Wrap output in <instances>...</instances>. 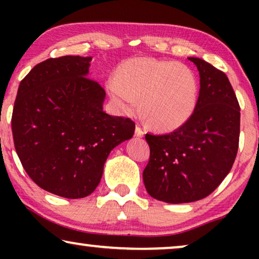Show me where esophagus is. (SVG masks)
Here are the masks:
<instances>
[{
  "label": "esophagus",
  "instance_id": "obj_1",
  "mask_svg": "<svg viewBox=\"0 0 259 259\" xmlns=\"http://www.w3.org/2000/svg\"><path fill=\"white\" fill-rule=\"evenodd\" d=\"M145 134V132H144V130L141 128V127L139 126V125H137V127H136V136L137 137H139V138H141Z\"/></svg>",
  "mask_w": 259,
  "mask_h": 259
}]
</instances>
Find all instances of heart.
Wrapping results in <instances>:
<instances>
[{
  "instance_id": "1",
  "label": "heart",
  "mask_w": 259,
  "mask_h": 259,
  "mask_svg": "<svg viewBox=\"0 0 259 259\" xmlns=\"http://www.w3.org/2000/svg\"><path fill=\"white\" fill-rule=\"evenodd\" d=\"M119 108L141 113L152 128L171 132L183 126L198 104L199 80L190 67L152 58L127 60L108 81Z\"/></svg>"
}]
</instances>
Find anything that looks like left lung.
Wrapping results in <instances>:
<instances>
[{
	"label": "left lung",
	"instance_id": "left-lung-1",
	"mask_svg": "<svg viewBox=\"0 0 259 259\" xmlns=\"http://www.w3.org/2000/svg\"><path fill=\"white\" fill-rule=\"evenodd\" d=\"M200 75L193 114L168 134H146L150 160L143 172L146 191L169 204L191 203L211 194L228 176L239 145L240 107L226 74L189 58Z\"/></svg>",
	"mask_w": 259,
	"mask_h": 259
}]
</instances>
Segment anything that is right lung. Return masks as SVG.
Segmentation results:
<instances>
[{
  "instance_id": "right-lung-1",
  "label": "right lung",
  "mask_w": 259,
  "mask_h": 259,
  "mask_svg": "<svg viewBox=\"0 0 259 259\" xmlns=\"http://www.w3.org/2000/svg\"><path fill=\"white\" fill-rule=\"evenodd\" d=\"M92 58L66 55L34 67L21 81L12 130L21 164L48 192L76 199L100 183L108 154L136 123L102 109L105 90L91 77Z\"/></svg>"
}]
</instances>
